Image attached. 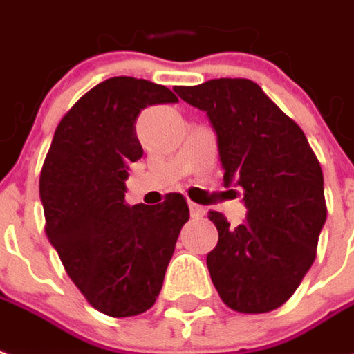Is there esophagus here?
<instances>
[{
  "label": "esophagus",
  "mask_w": 354,
  "mask_h": 354,
  "mask_svg": "<svg viewBox=\"0 0 354 354\" xmlns=\"http://www.w3.org/2000/svg\"><path fill=\"white\" fill-rule=\"evenodd\" d=\"M189 212H192L194 218H201L203 214H205V209H203L201 205H197V203H189Z\"/></svg>",
  "instance_id": "1"
}]
</instances>
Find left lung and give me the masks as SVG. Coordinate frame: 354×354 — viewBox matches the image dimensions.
Wrapping results in <instances>:
<instances>
[{
  "instance_id": "left-lung-1",
  "label": "left lung",
  "mask_w": 354,
  "mask_h": 354,
  "mask_svg": "<svg viewBox=\"0 0 354 354\" xmlns=\"http://www.w3.org/2000/svg\"><path fill=\"white\" fill-rule=\"evenodd\" d=\"M174 91L207 113L224 184L243 189L247 216L237 228L209 212L218 230L207 254L212 283L237 313H270L295 293L316 259L328 214L320 162L303 130L259 84L216 78Z\"/></svg>"
}]
</instances>
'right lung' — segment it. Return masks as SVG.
Segmentation results:
<instances>
[{"mask_svg": "<svg viewBox=\"0 0 354 354\" xmlns=\"http://www.w3.org/2000/svg\"><path fill=\"white\" fill-rule=\"evenodd\" d=\"M165 86L115 76L91 88L61 118L39 176L46 234L74 286L93 308L136 316L159 297L180 230L182 194L160 205H126L128 167L142 159V109L176 103Z\"/></svg>", "mask_w": 354, "mask_h": 354, "instance_id": "1", "label": "right lung"}]
</instances>
